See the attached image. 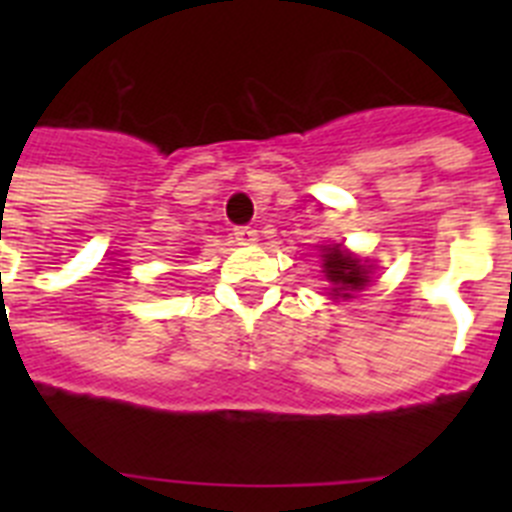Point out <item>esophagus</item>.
<instances>
[{
    "mask_svg": "<svg viewBox=\"0 0 512 512\" xmlns=\"http://www.w3.org/2000/svg\"><path fill=\"white\" fill-rule=\"evenodd\" d=\"M233 235H235V241L241 243V246H251V243L259 241V233H256L253 228H248V225H238V228L233 230Z\"/></svg>",
    "mask_w": 512,
    "mask_h": 512,
    "instance_id": "obj_1",
    "label": "esophagus"
}]
</instances>
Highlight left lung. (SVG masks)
I'll return each instance as SVG.
<instances>
[{
  "label": "left lung",
  "instance_id": "obj_1",
  "mask_svg": "<svg viewBox=\"0 0 512 512\" xmlns=\"http://www.w3.org/2000/svg\"><path fill=\"white\" fill-rule=\"evenodd\" d=\"M323 251V271L330 282V297L333 300H348V297L364 289L372 277V269L341 246H320Z\"/></svg>",
  "mask_w": 512,
  "mask_h": 512
}]
</instances>
